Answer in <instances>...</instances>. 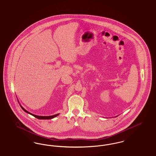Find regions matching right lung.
Returning a JSON list of instances; mask_svg holds the SVG:
<instances>
[{
	"label": "right lung",
	"mask_w": 156,
	"mask_h": 156,
	"mask_svg": "<svg viewBox=\"0 0 156 156\" xmlns=\"http://www.w3.org/2000/svg\"><path fill=\"white\" fill-rule=\"evenodd\" d=\"M21 106V108H22V109L24 111V112H26V113H29L30 115H31L32 116H33L34 117H35V118H36L37 119H52V118H55V117H56L57 116H58L59 114H57V115H52V116H37V115H33V114H32V113H31L30 112H29L28 111H27L25 109H24L23 108L22 106Z\"/></svg>",
	"instance_id": "add662e5"
}]
</instances>
